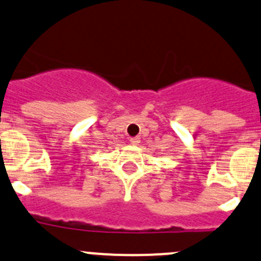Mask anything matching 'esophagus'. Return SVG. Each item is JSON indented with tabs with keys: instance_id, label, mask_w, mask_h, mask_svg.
<instances>
[{
	"instance_id": "obj_1",
	"label": "esophagus",
	"mask_w": 261,
	"mask_h": 261,
	"mask_svg": "<svg viewBox=\"0 0 261 261\" xmlns=\"http://www.w3.org/2000/svg\"><path fill=\"white\" fill-rule=\"evenodd\" d=\"M130 142L133 145H138L140 142V138H130Z\"/></svg>"
}]
</instances>
